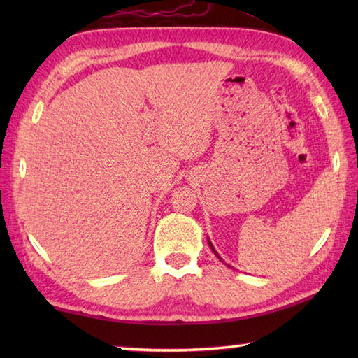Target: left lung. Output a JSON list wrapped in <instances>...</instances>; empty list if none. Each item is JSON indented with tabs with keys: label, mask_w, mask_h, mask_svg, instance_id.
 <instances>
[{
	"label": "left lung",
	"mask_w": 358,
	"mask_h": 358,
	"mask_svg": "<svg viewBox=\"0 0 358 358\" xmlns=\"http://www.w3.org/2000/svg\"><path fill=\"white\" fill-rule=\"evenodd\" d=\"M208 243H209V246H210V249H212V250H214V254H215V255H217V257L220 258V260H222V262H223V258H222V257H220V255L217 254V250L214 249V246H212V243H210V241H208Z\"/></svg>",
	"instance_id": "8db88e82"
}]
</instances>
